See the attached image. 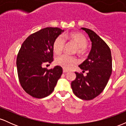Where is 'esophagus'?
<instances>
[{"mask_svg":"<svg viewBox=\"0 0 126 126\" xmlns=\"http://www.w3.org/2000/svg\"><path fill=\"white\" fill-rule=\"evenodd\" d=\"M63 73H67L68 72H69V70H66V69H63Z\"/></svg>","mask_w":126,"mask_h":126,"instance_id":"34e87169","label":"esophagus"}]
</instances>
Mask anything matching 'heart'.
<instances>
[{"mask_svg": "<svg viewBox=\"0 0 126 126\" xmlns=\"http://www.w3.org/2000/svg\"><path fill=\"white\" fill-rule=\"evenodd\" d=\"M74 43L77 46V52L79 54H83L86 51L88 41L85 36L80 32H71L59 35L55 39L53 43V51L56 54H61L65 47L66 41ZM56 64L61 66L65 69H72L78 63V60L74 56L64 54L58 56L55 59Z\"/></svg>", "mask_w": 126, "mask_h": 126, "instance_id": "1", "label": "heart"}]
</instances>
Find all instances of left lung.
I'll return each mask as SVG.
<instances>
[{"label": "left lung", "instance_id": "left-lung-1", "mask_svg": "<svg viewBox=\"0 0 126 126\" xmlns=\"http://www.w3.org/2000/svg\"><path fill=\"white\" fill-rule=\"evenodd\" d=\"M89 35L92 41V48L88 56L79 66L86 76L75 72L76 78L72 82L74 94L83 100H91L99 95L107 84L112 73L111 50L106 43L95 32L82 28Z\"/></svg>", "mask_w": 126, "mask_h": 126}]
</instances>
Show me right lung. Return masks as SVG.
Segmentation results:
<instances>
[{
	"label": "right lung",
	"mask_w": 126,
	"mask_h": 126,
	"mask_svg": "<svg viewBox=\"0 0 126 126\" xmlns=\"http://www.w3.org/2000/svg\"><path fill=\"white\" fill-rule=\"evenodd\" d=\"M63 32L59 28L47 27L28 36L22 44L16 59L19 81L24 90L34 98L51 94L63 69L43 67L53 61V43Z\"/></svg>",
	"instance_id": "obj_1"
}]
</instances>
